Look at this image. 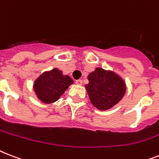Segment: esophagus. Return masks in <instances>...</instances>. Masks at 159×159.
I'll return each mask as SVG.
<instances>
[{
  "mask_svg": "<svg viewBox=\"0 0 159 159\" xmlns=\"http://www.w3.org/2000/svg\"><path fill=\"white\" fill-rule=\"evenodd\" d=\"M76 82V84H77V85H82V80H77V81H76V82Z\"/></svg>",
  "mask_w": 159,
  "mask_h": 159,
  "instance_id": "esophagus-1",
  "label": "esophagus"
}]
</instances>
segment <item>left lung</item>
Wrapping results in <instances>:
<instances>
[{
	"mask_svg": "<svg viewBox=\"0 0 159 159\" xmlns=\"http://www.w3.org/2000/svg\"><path fill=\"white\" fill-rule=\"evenodd\" d=\"M89 83L85 86L92 104L101 111L111 109L125 93L124 80L115 72L96 68L88 75Z\"/></svg>",
	"mask_w": 159,
	"mask_h": 159,
	"instance_id": "8db88e82",
	"label": "left lung"
}]
</instances>
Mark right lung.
Here are the masks:
<instances>
[{"instance_id":"add662e5","label":"right lung","mask_w":159,"mask_h":159,"mask_svg":"<svg viewBox=\"0 0 159 159\" xmlns=\"http://www.w3.org/2000/svg\"><path fill=\"white\" fill-rule=\"evenodd\" d=\"M72 83L73 81L69 76H64L61 71L53 68L49 72H43L35 80L34 90L41 102L49 104L59 99Z\"/></svg>"}]
</instances>
